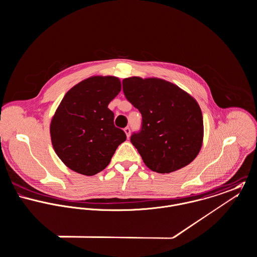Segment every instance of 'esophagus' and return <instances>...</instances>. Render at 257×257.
Returning <instances> with one entry per match:
<instances>
[{
    "label": "esophagus",
    "instance_id": "obj_1",
    "mask_svg": "<svg viewBox=\"0 0 257 257\" xmlns=\"http://www.w3.org/2000/svg\"><path fill=\"white\" fill-rule=\"evenodd\" d=\"M124 132L126 133V136H127V138H129V137H130V133H131V130H130V128H129V127H126V128H124Z\"/></svg>",
    "mask_w": 257,
    "mask_h": 257
}]
</instances>
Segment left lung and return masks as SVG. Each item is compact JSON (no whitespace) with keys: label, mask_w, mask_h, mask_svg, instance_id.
<instances>
[{"label":"left lung","mask_w":257,"mask_h":257,"mask_svg":"<svg viewBox=\"0 0 257 257\" xmlns=\"http://www.w3.org/2000/svg\"><path fill=\"white\" fill-rule=\"evenodd\" d=\"M126 99L142 115L131 143L145 165L160 174L189 165L203 144L204 122L198 102L179 86L160 78L137 76L122 81Z\"/></svg>","instance_id":"8db88e82"}]
</instances>
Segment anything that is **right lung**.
I'll return each instance as SVG.
<instances>
[{
  "mask_svg": "<svg viewBox=\"0 0 257 257\" xmlns=\"http://www.w3.org/2000/svg\"><path fill=\"white\" fill-rule=\"evenodd\" d=\"M121 90L115 76H92L66 92L51 122L52 146L72 171L93 176L104 170L126 140L108 104Z\"/></svg>",
  "mask_w": 257,
  "mask_h": 257,
  "instance_id": "1",
  "label": "right lung"
}]
</instances>
